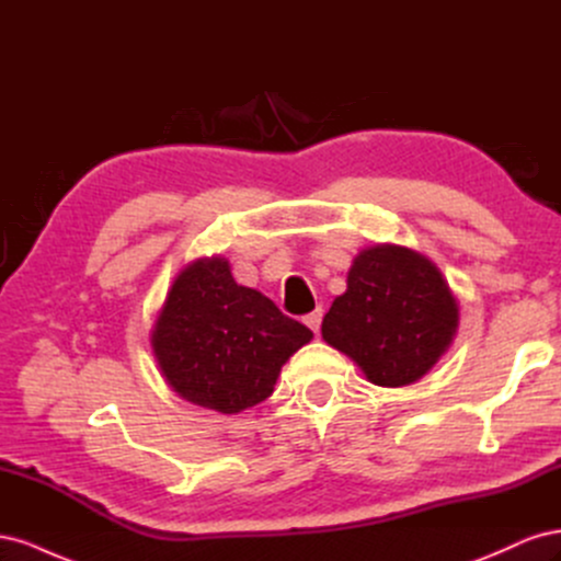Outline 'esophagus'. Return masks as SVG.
<instances>
[{
	"label": "esophagus",
	"instance_id": "esophagus-1",
	"mask_svg": "<svg viewBox=\"0 0 561 561\" xmlns=\"http://www.w3.org/2000/svg\"><path fill=\"white\" fill-rule=\"evenodd\" d=\"M304 322H307V325L318 334V330H320V322H322V309L311 311L307 318H304Z\"/></svg>",
	"mask_w": 561,
	"mask_h": 561
}]
</instances>
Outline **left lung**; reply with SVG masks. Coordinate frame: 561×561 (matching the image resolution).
<instances>
[{
	"label": "left lung",
	"mask_w": 561,
	"mask_h": 561,
	"mask_svg": "<svg viewBox=\"0 0 561 561\" xmlns=\"http://www.w3.org/2000/svg\"><path fill=\"white\" fill-rule=\"evenodd\" d=\"M461 307L426 254L396 243L353 257L346 293L322 318V339L386 388L416 383L449 351Z\"/></svg>",
	"instance_id": "obj_1"
}]
</instances>
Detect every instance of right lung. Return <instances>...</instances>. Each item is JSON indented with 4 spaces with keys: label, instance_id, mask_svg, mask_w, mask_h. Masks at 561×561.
I'll use <instances>...</instances> for the list:
<instances>
[{
    "label": "right lung",
    "instance_id": "right-lung-1",
    "mask_svg": "<svg viewBox=\"0 0 561 561\" xmlns=\"http://www.w3.org/2000/svg\"><path fill=\"white\" fill-rule=\"evenodd\" d=\"M311 339L260 290L236 283L222 254L180 268L149 332L165 383L219 414L266 400L280 367Z\"/></svg>",
    "mask_w": 561,
    "mask_h": 561
}]
</instances>
